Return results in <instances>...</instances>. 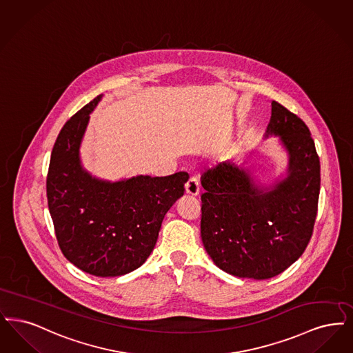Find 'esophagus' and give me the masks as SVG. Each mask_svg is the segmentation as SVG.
<instances>
[{"mask_svg": "<svg viewBox=\"0 0 353 353\" xmlns=\"http://www.w3.org/2000/svg\"><path fill=\"white\" fill-rule=\"evenodd\" d=\"M200 185L199 181L196 176H191L188 179V182L185 183V194L187 195H191V196H196L199 195Z\"/></svg>", "mask_w": 353, "mask_h": 353, "instance_id": "1", "label": "esophagus"}]
</instances>
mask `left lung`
I'll list each match as a JSON object with an SVG mask.
<instances>
[{"label": "left lung", "mask_w": 353, "mask_h": 353, "mask_svg": "<svg viewBox=\"0 0 353 353\" xmlns=\"http://www.w3.org/2000/svg\"><path fill=\"white\" fill-rule=\"evenodd\" d=\"M289 154L286 178L259 185L228 159L201 176V241L216 266L240 278L268 279L298 260L312 236L321 191V161L296 114L272 103L265 138Z\"/></svg>", "instance_id": "1"}]
</instances>
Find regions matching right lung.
I'll use <instances>...</instances> for the list:
<instances>
[{
  "mask_svg": "<svg viewBox=\"0 0 353 353\" xmlns=\"http://www.w3.org/2000/svg\"><path fill=\"white\" fill-rule=\"evenodd\" d=\"M101 97H94L61 128L47 172V201L64 257L88 274L117 276L148 260L163 217L183 196L188 174L109 182L83 169L79 149L90 113Z\"/></svg>",
  "mask_w": 353,
  "mask_h": 353,
  "instance_id": "right-lung-1",
  "label": "right lung"
}]
</instances>
